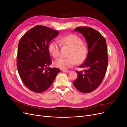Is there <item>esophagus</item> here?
<instances>
[{
  "mask_svg": "<svg viewBox=\"0 0 127 127\" xmlns=\"http://www.w3.org/2000/svg\"><path fill=\"white\" fill-rule=\"evenodd\" d=\"M62 71L63 72H69L70 71L68 70H64V69H62Z\"/></svg>",
  "mask_w": 127,
  "mask_h": 127,
  "instance_id": "obj_1",
  "label": "esophagus"
}]
</instances>
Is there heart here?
Returning <instances> with one entry per match:
<instances>
[{"label":"heart","mask_w":127,"mask_h":127,"mask_svg":"<svg viewBox=\"0 0 127 127\" xmlns=\"http://www.w3.org/2000/svg\"><path fill=\"white\" fill-rule=\"evenodd\" d=\"M58 42L63 47L70 49L67 54V58H60L55 61L53 64L57 68L67 69L76 64H80L85 60L88 55V50L87 45L77 35L74 34L61 36ZM60 45L57 42L52 41L48 45V50L50 55L57 58L60 55Z\"/></svg>","instance_id":"b5f03b06"}]
</instances>
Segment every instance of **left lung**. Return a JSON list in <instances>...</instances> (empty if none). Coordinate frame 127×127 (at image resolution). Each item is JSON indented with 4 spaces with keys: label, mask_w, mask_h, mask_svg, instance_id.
I'll return each instance as SVG.
<instances>
[{
    "label": "left lung",
    "mask_w": 127,
    "mask_h": 127,
    "mask_svg": "<svg viewBox=\"0 0 127 127\" xmlns=\"http://www.w3.org/2000/svg\"><path fill=\"white\" fill-rule=\"evenodd\" d=\"M75 31L85 38L88 52L85 62L79 67L84 68V72L76 71L78 77L73 84L79 91L88 93L100 85L105 75L108 64L106 43L100 33L89 27H78Z\"/></svg>",
    "instance_id": "8db88e82"
}]
</instances>
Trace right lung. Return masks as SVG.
I'll list each match as a JSON object with an SVG mask.
<instances>
[{
    "label": "right lung",
    "mask_w": 127,
    "mask_h": 127,
    "mask_svg": "<svg viewBox=\"0 0 127 127\" xmlns=\"http://www.w3.org/2000/svg\"><path fill=\"white\" fill-rule=\"evenodd\" d=\"M59 32L47 26L37 25L28 31L19 42L17 67L25 86L35 93L47 90L60 69L50 68V42Z\"/></svg>",
    "instance_id": "right-lung-1"
}]
</instances>
